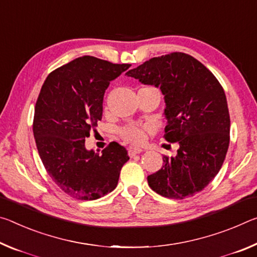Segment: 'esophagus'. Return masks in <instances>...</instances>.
<instances>
[{"mask_svg": "<svg viewBox=\"0 0 257 257\" xmlns=\"http://www.w3.org/2000/svg\"><path fill=\"white\" fill-rule=\"evenodd\" d=\"M127 151H128V156L130 157H133V156H136V155H138V154H141L144 150H142L141 148H138V147H128Z\"/></svg>", "mask_w": 257, "mask_h": 257, "instance_id": "34e87169", "label": "esophagus"}]
</instances>
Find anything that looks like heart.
Wrapping results in <instances>:
<instances>
[{"mask_svg":"<svg viewBox=\"0 0 257 257\" xmlns=\"http://www.w3.org/2000/svg\"><path fill=\"white\" fill-rule=\"evenodd\" d=\"M149 130L150 127L147 125L128 124L119 130V137L127 144L138 146L144 144Z\"/></svg>","mask_w":257,"mask_h":257,"instance_id":"heart-1","label":"heart"}]
</instances>
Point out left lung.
Instances as JSON below:
<instances>
[{"label":"left lung","mask_w":257,"mask_h":257,"mask_svg":"<svg viewBox=\"0 0 257 257\" xmlns=\"http://www.w3.org/2000/svg\"><path fill=\"white\" fill-rule=\"evenodd\" d=\"M126 75L159 86L165 95L164 139L178 142L175 157L148 175L149 187L171 199L200 192L215 178L230 142V116L224 90L211 70L183 52H172L128 70Z\"/></svg>","instance_id":"1"}]
</instances>
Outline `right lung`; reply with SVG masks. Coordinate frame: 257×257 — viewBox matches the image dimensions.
I'll return each instance as SVG.
<instances>
[{
  "instance_id": "add662e5",
  "label": "right lung",
  "mask_w": 257,
  "mask_h": 257,
  "mask_svg": "<svg viewBox=\"0 0 257 257\" xmlns=\"http://www.w3.org/2000/svg\"><path fill=\"white\" fill-rule=\"evenodd\" d=\"M84 56L49 74L36 100L33 133L50 178L67 195L94 200L112 191L130 157L117 142L102 155L85 149V139L102 117L109 84L130 68Z\"/></svg>"
}]
</instances>
